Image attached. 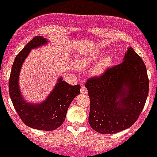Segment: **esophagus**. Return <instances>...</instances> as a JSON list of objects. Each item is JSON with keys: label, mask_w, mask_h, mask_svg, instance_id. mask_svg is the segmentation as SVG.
Listing matches in <instances>:
<instances>
[{"label": "esophagus", "mask_w": 157, "mask_h": 157, "mask_svg": "<svg viewBox=\"0 0 157 157\" xmlns=\"http://www.w3.org/2000/svg\"><path fill=\"white\" fill-rule=\"evenodd\" d=\"M80 91H81V93H83V94H86L87 93V89L84 86H81V89H80Z\"/></svg>", "instance_id": "obj_1"}]
</instances>
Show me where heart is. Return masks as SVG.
<instances>
[{"instance_id":"1","label":"heart","mask_w":157,"mask_h":157,"mask_svg":"<svg viewBox=\"0 0 157 157\" xmlns=\"http://www.w3.org/2000/svg\"><path fill=\"white\" fill-rule=\"evenodd\" d=\"M96 58V57H90V58H85L83 60H80V61L77 63V65L79 68H83V67H86L88 65V64L91 61H94V59ZM111 64V58L109 56H106L96 66V67H93L92 69L91 72L93 74L95 75H98V74H102V72L105 71L107 69V67L110 65Z\"/></svg>"}]
</instances>
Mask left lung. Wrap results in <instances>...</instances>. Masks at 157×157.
Instances as JSON below:
<instances>
[{
  "label": "left lung",
  "mask_w": 157,
  "mask_h": 157,
  "mask_svg": "<svg viewBox=\"0 0 157 157\" xmlns=\"http://www.w3.org/2000/svg\"><path fill=\"white\" fill-rule=\"evenodd\" d=\"M85 86L90 127L103 134L119 132L132 126L144 107L149 92L146 65L129 48L124 61L90 77Z\"/></svg>",
  "instance_id": "obj_1"
}]
</instances>
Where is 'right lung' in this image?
Returning a JSON list of instances; mask_svg holds the SVG:
<instances>
[{"mask_svg":"<svg viewBox=\"0 0 157 157\" xmlns=\"http://www.w3.org/2000/svg\"><path fill=\"white\" fill-rule=\"evenodd\" d=\"M48 41L42 36H36L17 55L9 79V93L14 109L24 124L42 131H53L64 123L67 109L74 98L80 94L79 84L71 86L60 78L46 100L39 104L25 102L19 89V74L23 61L32 48L45 45Z\"/></svg>","mask_w":157,"mask_h":157,"instance_id":"add662e5","label":"right lung"}]
</instances>
